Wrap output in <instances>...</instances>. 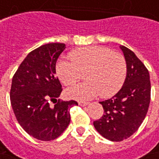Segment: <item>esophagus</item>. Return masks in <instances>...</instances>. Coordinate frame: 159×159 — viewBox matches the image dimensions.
Returning a JSON list of instances; mask_svg holds the SVG:
<instances>
[{
    "mask_svg": "<svg viewBox=\"0 0 159 159\" xmlns=\"http://www.w3.org/2000/svg\"><path fill=\"white\" fill-rule=\"evenodd\" d=\"M78 104H79V106L81 107H85V106H88L90 103H88V102H83V101H79L78 102Z\"/></svg>",
    "mask_w": 159,
    "mask_h": 159,
    "instance_id": "obj_1",
    "label": "esophagus"
}]
</instances>
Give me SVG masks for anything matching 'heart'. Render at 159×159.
Wrapping results in <instances>:
<instances>
[{"label":"heart","mask_w":159,"mask_h":159,"mask_svg":"<svg viewBox=\"0 0 159 159\" xmlns=\"http://www.w3.org/2000/svg\"><path fill=\"white\" fill-rule=\"evenodd\" d=\"M71 61L60 60L55 66L59 79L70 87L83 78L85 83L66 91L69 98L88 100L100 94L102 98L115 95L123 85L127 75L124 56L99 46L79 47L69 52Z\"/></svg>","instance_id":"b5f03b06"}]
</instances>
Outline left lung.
<instances>
[{
  "label": "left lung",
  "instance_id": "1",
  "mask_svg": "<svg viewBox=\"0 0 159 159\" xmlns=\"http://www.w3.org/2000/svg\"><path fill=\"white\" fill-rule=\"evenodd\" d=\"M127 62V76L123 86L112 98L99 102L104 114L93 125L105 138L120 142L139 129L151 102L150 74L134 52L120 46Z\"/></svg>",
  "mask_w": 159,
  "mask_h": 159
}]
</instances>
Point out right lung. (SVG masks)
Instances as JSON below:
<instances>
[{"instance_id":"add662e5","label":"right lung","mask_w":159,"mask_h":159,"mask_svg":"<svg viewBox=\"0 0 159 159\" xmlns=\"http://www.w3.org/2000/svg\"><path fill=\"white\" fill-rule=\"evenodd\" d=\"M65 48L63 43L36 48L12 78L10 102L16 118L27 134L40 141H52L62 134L70 122V108L78 105L75 100H57L62 88L55 65ZM54 100L57 104L51 107Z\"/></svg>"}]
</instances>
